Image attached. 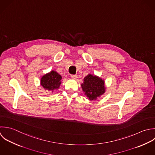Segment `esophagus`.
<instances>
[{"instance_id":"esophagus-1","label":"esophagus","mask_w":155,"mask_h":155,"mask_svg":"<svg viewBox=\"0 0 155 155\" xmlns=\"http://www.w3.org/2000/svg\"><path fill=\"white\" fill-rule=\"evenodd\" d=\"M71 77L72 79H76L77 78V75H71Z\"/></svg>"}]
</instances>
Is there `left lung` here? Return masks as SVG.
<instances>
[{"label": "left lung", "mask_w": 155, "mask_h": 155, "mask_svg": "<svg viewBox=\"0 0 155 155\" xmlns=\"http://www.w3.org/2000/svg\"><path fill=\"white\" fill-rule=\"evenodd\" d=\"M81 87L90 100H95L105 92L104 81L95 75L89 74L84 78Z\"/></svg>", "instance_id": "obj_1"}]
</instances>
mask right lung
<instances>
[{"label":"right lung","mask_w":155,"mask_h":155,"mask_svg":"<svg viewBox=\"0 0 155 155\" xmlns=\"http://www.w3.org/2000/svg\"><path fill=\"white\" fill-rule=\"evenodd\" d=\"M61 80V76L57 72L52 71L41 77L40 84L44 89L53 92L54 90L59 88Z\"/></svg>","instance_id":"1"}]
</instances>
